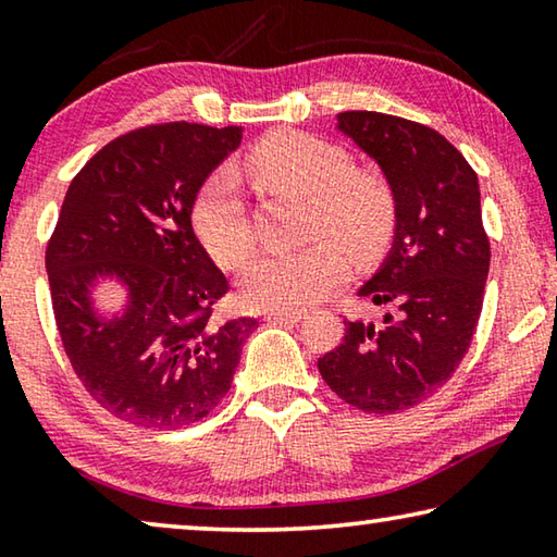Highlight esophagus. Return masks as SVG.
I'll list each match as a JSON object with an SVG mask.
<instances>
[{
    "label": "esophagus",
    "instance_id": "esophagus-1",
    "mask_svg": "<svg viewBox=\"0 0 557 557\" xmlns=\"http://www.w3.org/2000/svg\"><path fill=\"white\" fill-rule=\"evenodd\" d=\"M265 319L270 324H297L305 319L301 312H265Z\"/></svg>",
    "mask_w": 557,
    "mask_h": 557
}]
</instances>
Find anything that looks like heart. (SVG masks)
Here are the masks:
<instances>
[{
	"label": "heart",
	"mask_w": 557,
	"mask_h": 557,
	"mask_svg": "<svg viewBox=\"0 0 557 557\" xmlns=\"http://www.w3.org/2000/svg\"><path fill=\"white\" fill-rule=\"evenodd\" d=\"M243 169L272 191L309 201V235L326 233L346 250L371 252L388 238L393 196L379 176L354 172L344 149L332 143L280 132L245 157ZM194 231L223 268L240 265L250 252V223L233 172H215L194 201ZM346 260L329 240L297 250L262 252L240 272V299L262 312H297L342 285Z\"/></svg>",
	"instance_id": "1"
}]
</instances>
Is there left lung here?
Segmentation results:
<instances>
[{
  "label": "left lung",
  "mask_w": 557,
  "mask_h": 557,
  "mask_svg": "<svg viewBox=\"0 0 557 557\" xmlns=\"http://www.w3.org/2000/svg\"><path fill=\"white\" fill-rule=\"evenodd\" d=\"M336 129L379 164L391 188V250L358 289L391 312L383 326L344 319V342L317 366L338 398L388 414L445 385L474 336L492 260L482 194L459 149L425 125L348 110Z\"/></svg>",
  "instance_id": "8db88e82"
}]
</instances>
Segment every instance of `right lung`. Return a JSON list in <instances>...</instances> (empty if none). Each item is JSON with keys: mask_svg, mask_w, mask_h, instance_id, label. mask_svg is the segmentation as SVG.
<instances>
[{"mask_svg": "<svg viewBox=\"0 0 557 557\" xmlns=\"http://www.w3.org/2000/svg\"><path fill=\"white\" fill-rule=\"evenodd\" d=\"M243 127L169 122L112 139L73 178L46 250L55 324L86 391L115 418L176 430L206 418L256 319L215 322L228 280L196 238L206 178ZM106 284L117 310L99 307Z\"/></svg>", "mask_w": 557, "mask_h": 557, "instance_id": "add662e5", "label": "right lung"}]
</instances>
